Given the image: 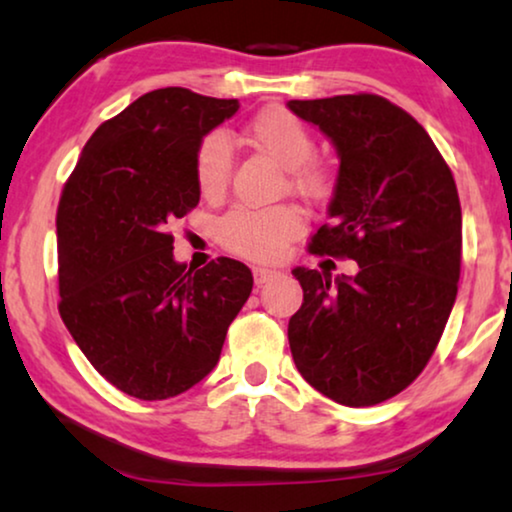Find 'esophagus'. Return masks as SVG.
I'll return each instance as SVG.
<instances>
[{"mask_svg": "<svg viewBox=\"0 0 512 512\" xmlns=\"http://www.w3.org/2000/svg\"><path fill=\"white\" fill-rule=\"evenodd\" d=\"M275 275H280V271L275 269H266V266H255L253 269V278H255V285H264V282H269Z\"/></svg>", "mask_w": 512, "mask_h": 512, "instance_id": "34e87169", "label": "esophagus"}]
</instances>
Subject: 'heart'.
Instances as JSON below:
<instances>
[{
  "label": "heart",
  "mask_w": 512,
  "mask_h": 512,
  "mask_svg": "<svg viewBox=\"0 0 512 512\" xmlns=\"http://www.w3.org/2000/svg\"><path fill=\"white\" fill-rule=\"evenodd\" d=\"M248 139L275 164L287 168L289 189L305 200H321L332 186L328 166L312 161L314 136L287 109L262 111L248 125ZM196 184L202 196H221L232 175V145L223 132H212L198 143ZM300 216L291 207L227 214L218 223V239L241 257L273 262L300 232Z\"/></svg>",
  "instance_id": "obj_1"
}]
</instances>
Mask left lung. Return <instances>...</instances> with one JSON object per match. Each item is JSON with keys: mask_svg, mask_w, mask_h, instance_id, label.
Returning <instances> with one entry per match:
<instances>
[{"mask_svg": "<svg viewBox=\"0 0 512 512\" xmlns=\"http://www.w3.org/2000/svg\"><path fill=\"white\" fill-rule=\"evenodd\" d=\"M339 154L330 221L312 255L358 262L353 278L294 269L303 305L289 348L307 383L367 408L403 392L431 360L456 303L462 212L451 168L408 111L358 93L291 100Z\"/></svg>", "mask_w": 512, "mask_h": 512, "instance_id": "obj_1", "label": "left lung"}]
</instances>
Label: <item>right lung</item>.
I'll return each instance as SVG.
<instances>
[{
	"mask_svg": "<svg viewBox=\"0 0 512 512\" xmlns=\"http://www.w3.org/2000/svg\"><path fill=\"white\" fill-rule=\"evenodd\" d=\"M237 109L180 86L145 93L95 129L63 186L61 319L88 362L134 399L200 383L253 291L237 259L177 264L168 232L200 200L198 143Z\"/></svg>",
	"mask_w": 512,
	"mask_h": 512,
	"instance_id": "1",
	"label": "right lung"
}]
</instances>
